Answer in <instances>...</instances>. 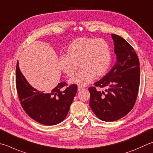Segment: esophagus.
<instances>
[{"instance_id":"esophagus-1","label":"esophagus","mask_w":153,"mask_h":153,"mask_svg":"<svg viewBox=\"0 0 153 153\" xmlns=\"http://www.w3.org/2000/svg\"><path fill=\"white\" fill-rule=\"evenodd\" d=\"M83 87H82V86H78V88H77V90H78V91H81L82 90H83Z\"/></svg>"}]
</instances>
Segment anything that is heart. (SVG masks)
Wrapping results in <instances>:
<instances>
[{
    "instance_id": "heart-1",
    "label": "heart",
    "mask_w": 153,
    "mask_h": 153,
    "mask_svg": "<svg viewBox=\"0 0 153 153\" xmlns=\"http://www.w3.org/2000/svg\"><path fill=\"white\" fill-rule=\"evenodd\" d=\"M111 63L109 45L100 38L79 37L71 41L67 48V55L59 58V67L68 77L82 70L69 80L71 84L85 86L93 82L96 76L106 74Z\"/></svg>"
}]
</instances>
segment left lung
Segmentation results:
<instances>
[{
    "mask_svg": "<svg viewBox=\"0 0 153 153\" xmlns=\"http://www.w3.org/2000/svg\"><path fill=\"white\" fill-rule=\"evenodd\" d=\"M116 62L110 71L93 87L90 106L102 121L113 122L128 114L137 100L140 85V63L134 48L120 37L112 34ZM96 87L106 88L105 91Z\"/></svg>",
    "mask_w": 153,
    "mask_h": 153,
    "instance_id": "8db88e82",
    "label": "left lung"
}]
</instances>
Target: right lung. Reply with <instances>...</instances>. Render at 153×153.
Instances as JSON below:
<instances>
[{"instance_id": "obj_1", "label": "right lung", "mask_w": 153, "mask_h": 153, "mask_svg": "<svg viewBox=\"0 0 153 153\" xmlns=\"http://www.w3.org/2000/svg\"><path fill=\"white\" fill-rule=\"evenodd\" d=\"M61 82L49 93L37 91L30 85L16 68V87L22 107L33 120L46 126L57 124L64 120L77 93V86H67Z\"/></svg>"}]
</instances>
